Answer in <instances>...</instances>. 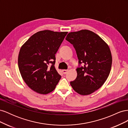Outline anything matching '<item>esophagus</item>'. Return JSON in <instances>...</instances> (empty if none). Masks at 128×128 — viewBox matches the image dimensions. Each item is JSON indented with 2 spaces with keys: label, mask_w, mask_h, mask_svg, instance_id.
I'll use <instances>...</instances> for the list:
<instances>
[{
  "label": "esophagus",
  "mask_w": 128,
  "mask_h": 128,
  "mask_svg": "<svg viewBox=\"0 0 128 128\" xmlns=\"http://www.w3.org/2000/svg\"><path fill=\"white\" fill-rule=\"evenodd\" d=\"M68 71V70H66V69H64V70H62V72L64 74H67V72Z\"/></svg>",
  "instance_id": "1"
}]
</instances>
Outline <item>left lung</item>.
I'll list each match as a JSON object with an SVG mask.
<instances>
[{
	"label": "left lung",
	"instance_id": "obj_1",
	"mask_svg": "<svg viewBox=\"0 0 128 128\" xmlns=\"http://www.w3.org/2000/svg\"><path fill=\"white\" fill-rule=\"evenodd\" d=\"M66 40L75 48L80 66L71 86L80 94H90L102 86L110 75L112 57L109 46L98 34L88 30L69 32ZM81 63L83 66L80 67Z\"/></svg>",
	"mask_w": 128,
	"mask_h": 128
}]
</instances>
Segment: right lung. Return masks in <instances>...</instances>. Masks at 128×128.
Wrapping results in <instances>:
<instances>
[{"label":"right lung","instance_id":"obj_1","mask_svg":"<svg viewBox=\"0 0 128 128\" xmlns=\"http://www.w3.org/2000/svg\"><path fill=\"white\" fill-rule=\"evenodd\" d=\"M67 33L40 31L20 48L18 66L21 76L27 86L38 94L53 91L61 78L54 67L55 54Z\"/></svg>","mask_w":128,"mask_h":128}]
</instances>
